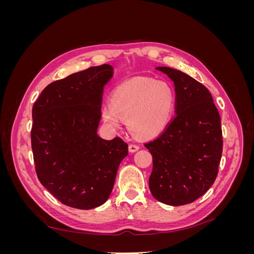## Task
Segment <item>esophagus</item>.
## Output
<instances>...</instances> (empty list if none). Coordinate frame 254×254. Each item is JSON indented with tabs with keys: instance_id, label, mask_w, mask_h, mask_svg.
Listing matches in <instances>:
<instances>
[{
	"instance_id": "34e87169",
	"label": "esophagus",
	"mask_w": 254,
	"mask_h": 254,
	"mask_svg": "<svg viewBox=\"0 0 254 254\" xmlns=\"http://www.w3.org/2000/svg\"><path fill=\"white\" fill-rule=\"evenodd\" d=\"M128 148H129V151H130V152H134V151H136V150H139L140 146L136 145V144H129Z\"/></svg>"
}]
</instances>
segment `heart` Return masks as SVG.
Returning a JSON list of instances; mask_svg holds the SVG:
<instances>
[{"label":"heart","mask_w":254,"mask_h":254,"mask_svg":"<svg viewBox=\"0 0 254 254\" xmlns=\"http://www.w3.org/2000/svg\"><path fill=\"white\" fill-rule=\"evenodd\" d=\"M175 92L164 80L140 77L122 83L113 91L110 106H104L102 118L107 125L118 127L126 122L129 131L137 137L160 133L172 118Z\"/></svg>","instance_id":"b5f03b06"}]
</instances>
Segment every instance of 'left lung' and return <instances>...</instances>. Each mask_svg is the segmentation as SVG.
Returning <instances> with one entry per match:
<instances>
[{
	"label": "left lung",
	"mask_w": 254,
	"mask_h": 254,
	"mask_svg": "<svg viewBox=\"0 0 254 254\" xmlns=\"http://www.w3.org/2000/svg\"><path fill=\"white\" fill-rule=\"evenodd\" d=\"M175 84V117L144 146L152 156L149 190L158 201H195L216 179L222 153L220 115L202 83L175 68L159 66Z\"/></svg>",
	"instance_id": "left-lung-1"
}]
</instances>
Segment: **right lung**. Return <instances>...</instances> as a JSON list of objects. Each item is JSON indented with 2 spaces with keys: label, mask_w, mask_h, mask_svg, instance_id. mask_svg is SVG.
<instances>
[{
  "label": "right lung",
  "mask_w": 254,
  "mask_h": 254,
  "mask_svg": "<svg viewBox=\"0 0 254 254\" xmlns=\"http://www.w3.org/2000/svg\"><path fill=\"white\" fill-rule=\"evenodd\" d=\"M109 64L92 66L50 83L33 107L30 131L38 179L67 206L90 210L109 198L128 144L97 135Z\"/></svg>",
  "instance_id": "right-lung-1"
}]
</instances>
